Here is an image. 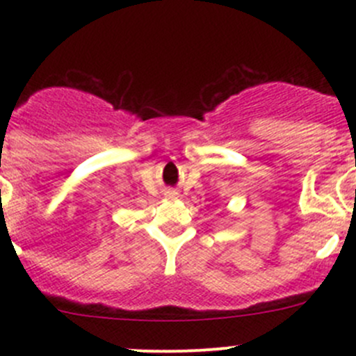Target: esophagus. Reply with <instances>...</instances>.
I'll return each mask as SVG.
<instances>
[{
  "mask_svg": "<svg viewBox=\"0 0 356 356\" xmlns=\"http://www.w3.org/2000/svg\"><path fill=\"white\" fill-rule=\"evenodd\" d=\"M167 196H168V198H175V196H177V193H175V191H167Z\"/></svg>",
  "mask_w": 356,
  "mask_h": 356,
  "instance_id": "esophagus-1",
  "label": "esophagus"
}]
</instances>
